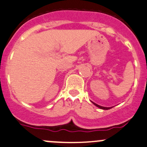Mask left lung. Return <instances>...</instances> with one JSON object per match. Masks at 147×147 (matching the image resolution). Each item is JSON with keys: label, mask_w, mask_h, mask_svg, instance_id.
<instances>
[{"label": "left lung", "mask_w": 147, "mask_h": 147, "mask_svg": "<svg viewBox=\"0 0 147 147\" xmlns=\"http://www.w3.org/2000/svg\"><path fill=\"white\" fill-rule=\"evenodd\" d=\"M91 102H92V101H91ZM92 102L94 104V105H95V106H97V107H98V108H100V109H102V110H108V109H111V108H112V107H103V106H100V105H98V104L95 103V102Z\"/></svg>", "instance_id": "8db88e82"}]
</instances>
